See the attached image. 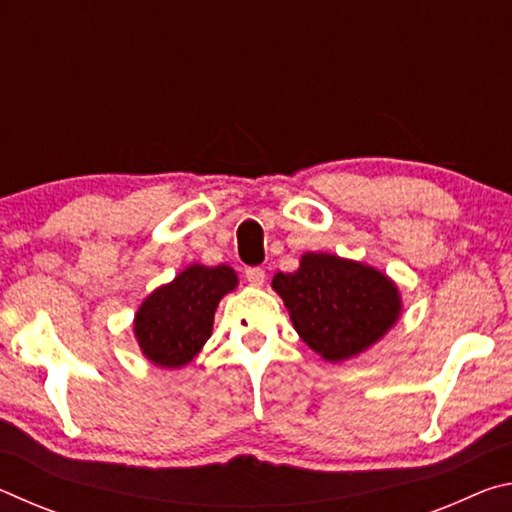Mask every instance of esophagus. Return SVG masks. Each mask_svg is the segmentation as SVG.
I'll use <instances>...</instances> for the list:
<instances>
[{
    "mask_svg": "<svg viewBox=\"0 0 512 512\" xmlns=\"http://www.w3.org/2000/svg\"><path fill=\"white\" fill-rule=\"evenodd\" d=\"M246 282L250 284V287H262V284L266 282V271L259 266L246 268Z\"/></svg>",
    "mask_w": 512,
    "mask_h": 512,
    "instance_id": "obj_1",
    "label": "esophagus"
}]
</instances>
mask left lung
Returning <instances> with one entry per match:
<instances>
[{"instance_id": "obj_1", "label": "left lung", "mask_w": 512, "mask_h": 512, "mask_svg": "<svg viewBox=\"0 0 512 512\" xmlns=\"http://www.w3.org/2000/svg\"><path fill=\"white\" fill-rule=\"evenodd\" d=\"M273 289L311 350L339 363L375 345L402 314L391 277L329 253H305L296 273H277Z\"/></svg>"}]
</instances>
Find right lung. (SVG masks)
Masks as SVG:
<instances>
[{"mask_svg": "<svg viewBox=\"0 0 512 512\" xmlns=\"http://www.w3.org/2000/svg\"><path fill=\"white\" fill-rule=\"evenodd\" d=\"M237 282L230 266L192 264L155 289L133 325L144 357L162 368L187 366L212 336L214 311Z\"/></svg>", "mask_w": 512, "mask_h": 512, "instance_id": "add662e5", "label": "right lung"}]
</instances>
